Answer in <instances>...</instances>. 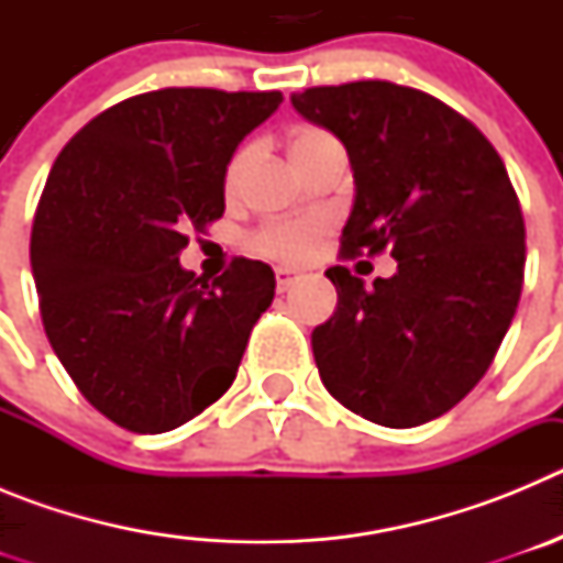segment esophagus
<instances>
[{"instance_id": "obj_1", "label": "esophagus", "mask_w": 563, "mask_h": 563, "mask_svg": "<svg viewBox=\"0 0 563 563\" xmlns=\"http://www.w3.org/2000/svg\"><path fill=\"white\" fill-rule=\"evenodd\" d=\"M298 278H301V273H298V271H290V267H278V271H276V287H278V292L290 290V287L296 285Z\"/></svg>"}]
</instances>
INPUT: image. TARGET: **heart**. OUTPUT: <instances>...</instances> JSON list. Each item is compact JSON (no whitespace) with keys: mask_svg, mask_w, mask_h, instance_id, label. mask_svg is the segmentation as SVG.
<instances>
[{"mask_svg":"<svg viewBox=\"0 0 563 563\" xmlns=\"http://www.w3.org/2000/svg\"><path fill=\"white\" fill-rule=\"evenodd\" d=\"M335 143L330 132L324 129H298L290 137V154L296 166L301 161H307L312 152ZM247 161H251V148H239L231 157L225 168V191L236 194L242 186V174H245ZM327 233V220L324 217H298V220H282L271 222V225L258 228L251 236V251L258 256L273 258V262H282V265H305L307 258L316 253L318 239Z\"/></svg>","mask_w":563,"mask_h":563,"instance_id":"1","label":"heart"}]
</instances>
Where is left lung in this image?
Here are the masks:
<instances>
[{"instance_id": "left-lung-1", "label": "left lung", "mask_w": 563, "mask_h": 563, "mask_svg": "<svg viewBox=\"0 0 563 563\" xmlns=\"http://www.w3.org/2000/svg\"><path fill=\"white\" fill-rule=\"evenodd\" d=\"M290 101L350 154L341 256L397 258L372 287L350 267L327 271L338 310L312 330L318 375L377 426H422L482 380L516 316L525 217L514 183L485 134L420 89L352 81Z\"/></svg>"}]
</instances>
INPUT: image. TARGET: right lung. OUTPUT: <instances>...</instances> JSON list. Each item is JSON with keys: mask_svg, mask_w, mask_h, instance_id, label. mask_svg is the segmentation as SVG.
<instances>
[{"mask_svg": "<svg viewBox=\"0 0 563 563\" xmlns=\"http://www.w3.org/2000/svg\"><path fill=\"white\" fill-rule=\"evenodd\" d=\"M282 92L166 87L114 103L62 148L30 233L44 332L103 417L172 431L233 383L271 265L233 258L208 282L183 271L186 233L225 213V168Z\"/></svg>", "mask_w": 563, "mask_h": 563, "instance_id": "right-lung-1", "label": "right lung"}]
</instances>
